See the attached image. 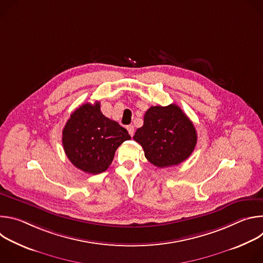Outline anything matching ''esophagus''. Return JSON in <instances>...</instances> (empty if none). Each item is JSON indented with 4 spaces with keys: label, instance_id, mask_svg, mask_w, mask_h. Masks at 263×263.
<instances>
[{
    "label": "esophagus",
    "instance_id": "obj_1",
    "mask_svg": "<svg viewBox=\"0 0 263 263\" xmlns=\"http://www.w3.org/2000/svg\"><path fill=\"white\" fill-rule=\"evenodd\" d=\"M127 130H128V132H129V134H130L131 136L134 135V126H133V125L128 126V127H127Z\"/></svg>",
    "mask_w": 263,
    "mask_h": 263
}]
</instances>
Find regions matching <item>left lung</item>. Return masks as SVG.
<instances>
[{"label": "left lung", "instance_id": "8db88e82", "mask_svg": "<svg viewBox=\"0 0 263 263\" xmlns=\"http://www.w3.org/2000/svg\"><path fill=\"white\" fill-rule=\"evenodd\" d=\"M143 148L145 158L157 167L180 164L189 158L197 144L193 122L175 104L149 107L143 126L133 136Z\"/></svg>", "mask_w": 263, "mask_h": 263}]
</instances>
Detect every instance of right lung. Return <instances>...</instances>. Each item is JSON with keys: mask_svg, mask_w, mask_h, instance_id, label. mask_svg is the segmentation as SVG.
Instances as JSON below:
<instances>
[{"mask_svg": "<svg viewBox=\"0 0 263 263\" xmlns=\"http://www.w3.org/2000/svg\"><path fill=\"white\" fill-rule=\"evenodd\" d=\"M100 107V102L83 104L70 115L62 131V144L69 161L92 175L105 172L117 148L131 139L128 131L106 118Z\"/></svg>", "mask_w": 263, "mask_h": 263, "instance_id": "right-lung-1", "label": "right lung"}]
</instances>
